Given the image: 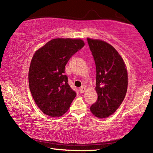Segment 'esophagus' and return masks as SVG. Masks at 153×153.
Returning <instances> with one entry per match:
<instances>
[{
	"mask_svg": "<svg viewBox=\"0 0 153 153\" xmlns=\"http://www.w3.org/2000/svg\"><path fill=\"white\" fill-rule=\"evenodd\" d=\"M85 90H86V88L84 87V86H82V87L79 88V92H81V93L84 92L85 91Z\"/></svg>",
	"mask_w": 153,
	"mask_h": 153,
	"instance_id": "obj_1",
	"label": "esophagus"
}]
</instances>
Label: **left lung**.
<instances>
[{"label":"left lung","mask_w":153,"mask_h":153,"mask_svg":"<svg viewBox=\"0 0 153 153\" xmlns=\"http://www.w3.org/2000/svg\"><path fill=\"white\" fill-rule=\"evenodd\" d=\"M97 71V100L90 107L93 115L105 118L122 103L128 88V72L123 59L107 42L87 38Z\"/></svg>","instance_id":"obj_1"}]
</instances>
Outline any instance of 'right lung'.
<instances>
[{"mask_svg": "<svg viewBox=\"0 0 153 153\" xmlns=\"http://www.w3.org/2000/svg\"><path fill=\"white\" fill-rule=\"evenodd\" d=\"M84 45L80 39L56 38L33 55L28 74L29 87L36 104L46 115H63L76 97V92L65 75V67Z\"/></svg>", "mask_w": 153, "mask_h": 153, "instance_id": "right-lung-1", "label": "right lung"}]
</instances>
